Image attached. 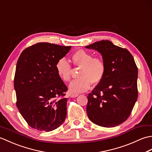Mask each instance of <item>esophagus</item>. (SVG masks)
<instances>
[{
	"label": "esophagus",
	"mask_w": 152,
	"mask_h": 152,
	"mask_svg": "<svg viewBox=\"0 0 152 152\" xmlns=\"http://www.w3.org/2000/svg\"><path fill=\"white\" fill-rule=\"evenodd\" d=\"M78 96V94H72L70 95V96L72 98H75V97H77V96Z\"/></svg>",
	"instance_id": "esophagus-1"
}]
</instances>
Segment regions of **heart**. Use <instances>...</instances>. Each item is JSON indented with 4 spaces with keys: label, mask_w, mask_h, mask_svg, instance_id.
<instances>
[{
    "label": "heart",
    "mask_w": 152,
    "mask_h": 152,
    "mask_svg": "<svg viewBox=\"0 0 152 152\" xmlns=\"http://www.w3.org/2000/svg\"><path fill=\"white\" fill-rule=\"evenodd\" d=\"M91 53L83 50L76 51L72 56L74 65L81 68L78 78L70 82L69 91L71 93H80L88 90L93 84H98L104 78L106 65L101 58L93 57ZM56 69L58 75L64 82L70 78L71 66L65 58H61L57 61Z\"/></svg>",
    "instance_id": "heart-1"
}]
</instances>
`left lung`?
Masks as SVG:
<instances>
[{"instance_id":"obj_1","label":"left lung","mask_w":152,"mask_h":152,"mask_svg":"<svg viewBox=\"0 0 152 152\" xmlns=\"http://www.w3.org/2000/svg\"><path fill=\"white\" fill-rule=\"evenodd\" d=\"M101 54L106 65L104 78L88 96L87 114L93 124L114 127L129 117L137 101L138 69L127 49L109 40L85 46Z\"/></svg>"}]
</instances>
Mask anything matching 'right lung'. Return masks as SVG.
Here are the masks:
<instances>
[{"mask_svg": "<svg viewBox=\"0 0 152 152\" xmlns=\"http://www.w3.org/2000/svg\"><path fill=\"white\" fill-rule=\"evenodd\" d=\"M71 46L40 42L26 48L19 56L14 78L17 107L28 125L49 132L63 124L68 99L66 86L56 69L57 61Z\"/></svg>", "mask_w": 152, "mask_h": 152, "instance_id": "obj_1", "label": "right lung"}]
</instances>
